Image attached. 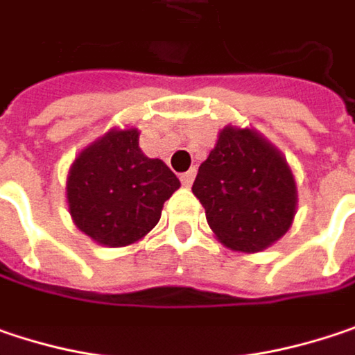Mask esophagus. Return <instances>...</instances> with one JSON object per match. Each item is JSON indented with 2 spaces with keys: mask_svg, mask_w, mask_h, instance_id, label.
Returning <instances> with one entry per match:
<instances>
[{
  "mask_svg": "<svg viewBox=\"0 0 355 355\" xmlns=\"http://www.w3.org/2000/svg\"><path fill=\"white\" fill-rule=\"evenodd\" d=\"M193 178H196V169H190V171L182 173V175H180V180H182V186L190 188L191 184H193Z\"/></svg>",
  "mask_w": 355,
  "mask_h": 355,
  "instance_id": "34e87169",
  "label": "esophagus"
}]
</instances>
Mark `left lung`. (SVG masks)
<instances>
[{
	"label": "left lung",
	"mask_w": 355,
	"mask_h": 355,
	"mask_svg": "<svg viewBox=\"0 0 355 355\" xmlns=\"http://www.w3.org/2000/svg\"><path fill=\"white\" fill-rule=\"evenodd\" d=\"M191 191L216 239L239 252L268 248L291 228L297 212L291 167L254 129L224 127Z\"/></svg>",
	"instance_id": "1"
}]
</instances>
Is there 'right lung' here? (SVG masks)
Here are the masks:
<instances>
[{
    "mask_svg": "<svg viewBox=\"0 0 355 355\" xmlns=\"http://www.w3.org/2000/svg\"><path fill=\"white\" fill-rule=\"evenodd\" d=\"M178 188L175 173L141 151L137 129H111L70 165L66 200L80 232L116 248L141 241Z\"/></svg>",
    "mask_w": 355,
    "mask_h": 355,
    "instance_id": "add662e5",
    "label": "right lung"
}]
</instances>
